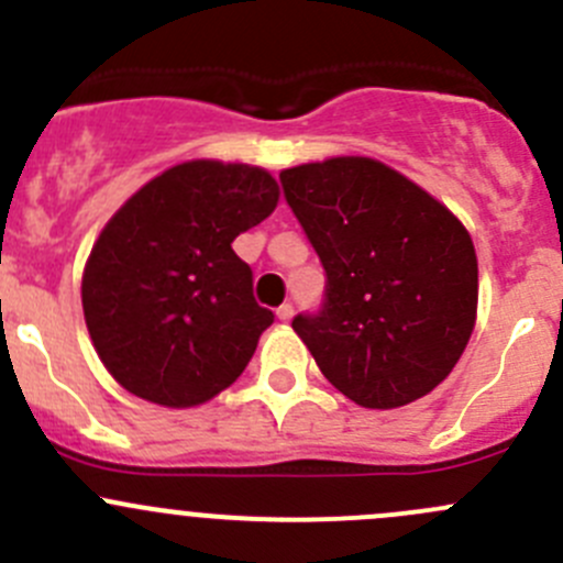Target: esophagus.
Segmentation results:
<instances>
[{"label":"esophagus","instance_id":"esophagus-1","mask_svg":"<svg viewBox=\"0 0 563 563\" xmlns=\"http://www.w3.org/2000/svg\"><path fill=\"white\" fill-rule=\"evenodd\" d=\"M292 314H295L292 303H282L279 309H276V317H279L282 322H289V320H292Z\"/></svg>","mask_w":563,"mask_h":563}]
</instances>
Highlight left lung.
I'll return each instance as SVG.
<instances>
[{"label":"left lung","mask_w":563,"mask_h":563,"mask_svg":"<svg viewBox=\"0 0 563 563\" xmlns=\"http://www.w3.org/2000/svg\"><path fill=\"white\" fill-rule=\"evenodd\" d=\"M279 180L325 268L320 311L292 320L325 380L377 410L430 394L454 369L476 322L468 230L375 158L292 166Z\"/></svg>","instance_id":"obj_1"}]
</instances>
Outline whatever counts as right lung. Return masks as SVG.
I'll list each match as a JSON object with an SVG mask.
<instances>
[{
    "label": "right lung",
    "mask_w": 563,
    "mask_h": 563,
    "mask_svg": "<svg viewBox=\"0 0 563 563\" xmlns=\"http://www.w3.org/2000/svg\"><path fill=\"white\" fill-rule=\"evenodd\" d=\"M279 186L260 166L188 161L109 219L81 279L87 331L125 391L194 408L241 377L274 311L254 300L232 241L268 219Z\"/></svg>",
    "instance_id": "obj_1"
}]
</instances>
